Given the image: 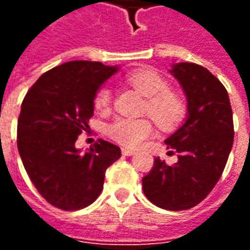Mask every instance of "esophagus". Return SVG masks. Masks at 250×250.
Returning a JSON list of instances; mask_svg holds the SVG:
<instances>
[{
    "label": "esophagus",
    "mask_w": 250,
    "mask_h": 250,
    "mask_svg": "<svg viewBox=\"0 0 250 250\" xmlns=\"http://www.w3.org/2000/svg\"><path fill=\"white\" fill-rule=\"evenodd\" d=\"M122 154L125 155V157H131V155H134V154H135V151H132V150H130V148H123V150H122Z\"/></svg>",
    "instance_id": "34e87169"
}]
</instances>
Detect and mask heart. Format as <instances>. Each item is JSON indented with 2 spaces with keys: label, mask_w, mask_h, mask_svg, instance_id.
Segmentation results:
<instances>
[{
  "label": "heart",
  "mask_w": 250,
  "mask_h": 250,
  "mask_svg": "<svg viewBox=\"0 0 250 250\" xmlns=\"http://www.w3.org/2000/svg\"><path fill=\"white\" fill-rule=\"evenodd\" d=\"M127 83L146 98L145 112L162 130H173L185 116V103L177 93L168 91L166 79L152 69H139L127 76ZM95 107L99 111H107L111 105L109 88H100L95 96ZM152 125L147 119H125L120 118L107 127L111 139L122 146L136 148L151 135Z\"/></svg>",
  "instance_id": "1"
}]
</instances>
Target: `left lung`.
<instances>
[{
    "label": "left lung",
    "instance_id": "obj_1",
    "mask_svg": "<svg viewBox=\"0 0 250 250\" xmlns=\"http://www.w3.org/2000/svg\"><path fill=\"white\" fill-rule=\"evenodd\" d=\"M170 73L188 100L186 119L165 141L178 162L170 166L155 158L142 184L158 208L186 210L204 201L222 175L234 138L233 114L225 87L206 68L177 62Z\"/></svg>",
    "mask_w": 250,
    "mask_h": 250
}]
</instances>
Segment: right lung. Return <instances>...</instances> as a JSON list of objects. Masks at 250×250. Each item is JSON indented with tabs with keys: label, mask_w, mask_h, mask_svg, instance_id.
I'll return each instance as SVG.
<instances>
[{
	"label": "right lung",
	"mask_w": 250,
	"mask_h": 250,
	"mask_svg": "<svg viewBox=\"0 0 250 250\" xmlns=\"http://www.w3.org/2000/svg\"><path fill=\"white\" fill-rule=\"evenodd\" d=\"M118 69L99 62H64L41 75L21 104L20 157L39 193L59 209L92 204L103 190L105 170L122 155L102 139L85 152L75 147L92 118L96 93Z\"/></svg>",
	"instance_id": "obj_1"
}]
</instances>
